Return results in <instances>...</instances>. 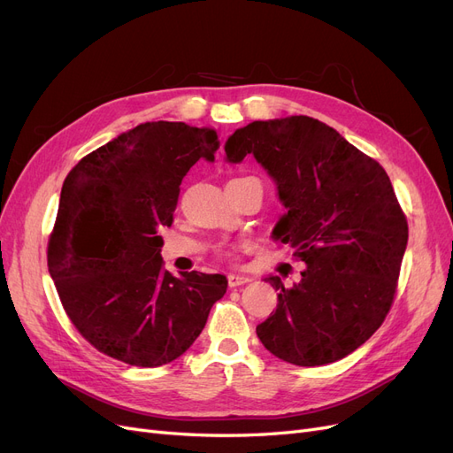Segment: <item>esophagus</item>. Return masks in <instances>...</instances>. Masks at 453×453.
Returning a JSON list of instances; mask_svg holds the SVG:
<instances>
[{"instance_id": "obj_1", "label": "esophagus", "mask_w": 453, "mask_h": 453, "mask_svg": "<svg viewBox=\"0 0 453 453\" xmlns=\"http://www.w3.org/2000/svg\"><path fill=\"white\" fill-rule=\"evenodd\" d=\"M250 278L246 276H241V274H229L227 276V286L229 288H239V286H244V283H248Z\"/></svg>"}]
</instances>
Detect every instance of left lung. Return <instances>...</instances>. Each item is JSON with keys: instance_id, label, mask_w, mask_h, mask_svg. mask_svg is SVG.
<instances>
[{"instance_id": "obj_1", "label": "left lung", "mask_w": 453, "mask_h": 453, "mask_svg": "<svg viewBox=\"0 0 453 453\" xmlns=\"http://www.w3.org/2000/svg\"><path fill=\"white\" fill-rule=\"evenodd\" d=\"M248 153L278 184L288 207L273 235L308 269L283 288L257 325L261 343L295 365H323L353 353L387 319L407 248V216L382 165L308 115L254 121L226 143L229 162Z\"/></svg>"}]
</instances>
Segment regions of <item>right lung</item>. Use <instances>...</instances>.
<instances>
[{
  "mask_svg": "<svg viewBox=\"0 0 453 453\" xmlns=\"http://www.w3.org/2000/svg\"><path fill=\"white\" fill-rule=\"evenodd\" d=\"M216 149L214 130L142 123L66 175L48 269L65 313L98 353L140 367L172 362L224 296L222 274L167 273L158 235L173 222L182 177Z\"/></svg>",
  "mask_w": 453,
  "mask_h": 453,
  "instance_id": "1",
  "label": "right lung"
}]
</instances>
